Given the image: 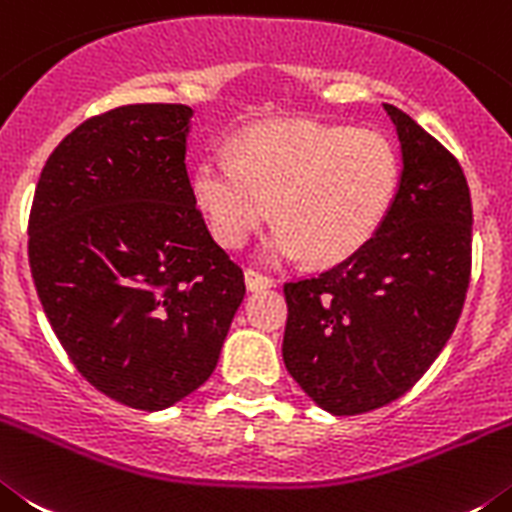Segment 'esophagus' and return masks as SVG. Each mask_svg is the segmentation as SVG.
Masks as SVG:
<instances>
[{
	"label": "esophagus",
	"instance_id": "esophagus-1",
	"mask_svg": "<svg viewBox=\"0 0 512 512\" xmlns=\"http://www.w3.org/2000/svg\"><path fill=\"white\" fill-rule=\"evenodd\" d=\"M245 283L250 290H262V288H273L275 280L270 275H262L255 267H247L245 270Z\"/></svg>",
	"mask_w": 512,
	"mask_h": 512
}]
</instances>
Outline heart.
<instances>
[{"label": "heart", "instance_id": "b5f03b06", "mask_svg": "<svg viewBox=\"0 0 512 512\" xmlns=\"http://www.w3.org/2000/svg\"><path fill=\"white\" fill-rule=\"evenodd\" d=\"M400 186V155L382 132L339 124L273 122L209 155L193 170V196L211 237L237 250L270 219L260 252L313 265L347 260L380 232Z\"/></svg>", "mask_w": 512, "mask_h": 512}]
</instances>
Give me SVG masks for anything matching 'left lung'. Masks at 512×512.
Wrapping results in <instances>:
<instances>
[{
	"instance_id": "1",
	"label": "left lung",
	"mask_w": 512,
	"mask_h": 512,
	"mask_svg": "<svg viewBox=\"0 0 512 512\" xmlns=\"http://www.w3.org/2000/svg\"><path fill=\"white\" fill-rule=\"evenodd\" d=\"M403 153L395 204L359 252L283 285V362L334 416L393 403L434 365L472 273V199L462 165L393 104Z\"/></svg>"
}]
</instances>
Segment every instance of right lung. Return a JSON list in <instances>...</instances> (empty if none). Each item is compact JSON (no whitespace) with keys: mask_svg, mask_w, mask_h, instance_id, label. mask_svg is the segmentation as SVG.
<instances>
[{"mask_svg":"<svg viewBox=\"0 0 512 512\" xmlns=\"http://www.w3.org/2000/svg\"><path fill=\"white\" fill-rule=\"evenodd\" d=\"M186 104H127L78 124L43 165L27 257L76 370L112 400L163 411L204 385L245 298L186 170Z\"/></svg>","mask_w":512,"mask_h":512,"instance_id":"right-lung-1","label":"right lung"}]
</instances>
